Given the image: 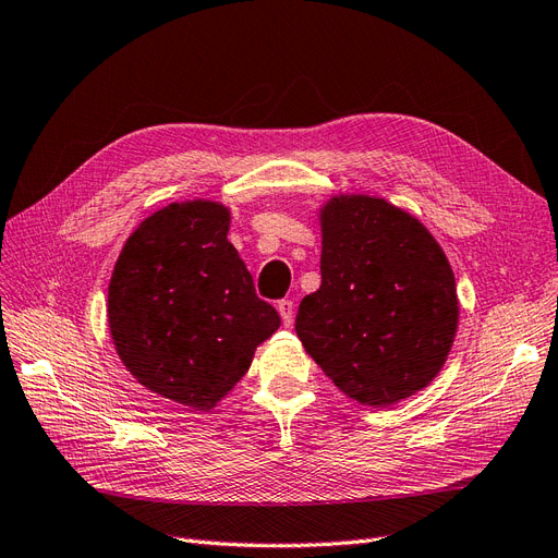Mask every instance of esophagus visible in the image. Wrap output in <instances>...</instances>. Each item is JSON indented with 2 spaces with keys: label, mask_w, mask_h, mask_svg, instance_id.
Here are the masks:
<instances>
[{
  "label": "esophagus",
  "mask_w": 558,
  "mask_h": 558,
  "mask_svg": "<svg viewBox=\"0 0 558 558\" xmlns=\"http://www.w3.org/2000/svg\"><path fill=\"white\" fill-rule=\"evenodd\" d=\"M277 310H279V314H281V320H283V326H291L293 324V300H279L277 302Z\"/></svg>",
  "instance_id": "esophagus-1"
}]
</instances>
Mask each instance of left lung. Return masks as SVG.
<instances>
[{
	"label": "left lung",
	"instance_id": "left-lung-1",
	"mask_svg": "<svg viewBox=\"0 0 558 558\" xmlns=\"http://www.w3.org/2000/svg\"><path fill=\"white\" fill-rule=\"evenodd\" d=\"M320 289L295 332L342 393L388 408L440 373L459 326L445 251L381 197L340 195L320 209Z\"/></svg>",
	"mask_w": 558,
	"mask_h": 558
}]
</instances>
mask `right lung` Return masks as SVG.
I'll use <instances>...</instances> for the list:
<instances>
[{
	"instance_id": "right-lung-1",
	"label": "right lung",
	"mask_w": 558,
	"mask_h": 558,
	"mask_svg": "<svg viewBox=\"0 0 558 558\" xmlns=\"http://www.w3.org/2000/svg\"><path fill=\"white\" fill-rule=\"evenodd\" d=\"M230 211L174 202L130 234L109 283L118 356L148 391L211 410L281 318L228 242Z\"/></svg>"
}]
</instances>
